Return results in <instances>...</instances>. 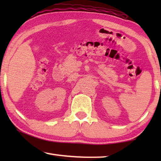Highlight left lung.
<instances>
[{"mask_svg":"<svg viewBox=\"0 0 161 161\" xmlns=\"http://www.w3.org/2000/svg\"><path fill=\"white\" fill-rule=\"evenodd\" d=\"M160 88H161V86H160Z\"/></svg>","mask_w":161,"mask_h":161,"instance_id":"left-lung-1","label":"left lung"}]
</instances>
